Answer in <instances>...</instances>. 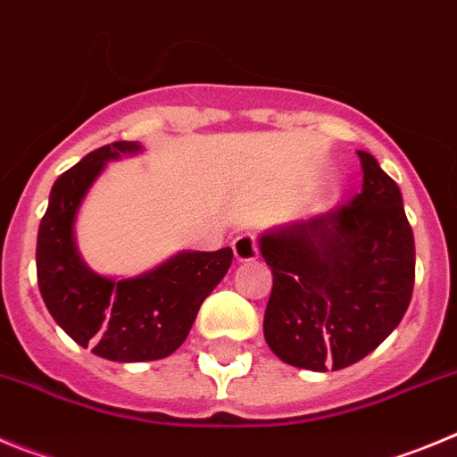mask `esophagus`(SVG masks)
<instances>
[{
  "mask_svg": "<svg viewBox=\"0 0 457 457\" xmlns=\"http://www.w3.org/2000/svg\"><path fill=\"white\" fill-rule=\"evenodd\" d=\"M232 250H234V257H237L238 262H253V259L259 254L257 241H254V234H250V232L238 234V237L234 238Z\"/></svg>",
  "mask_w": 457,
  "mask_h": 457,
  "instance_id": "1",
  "label": "esophagus"
}]
</instances>
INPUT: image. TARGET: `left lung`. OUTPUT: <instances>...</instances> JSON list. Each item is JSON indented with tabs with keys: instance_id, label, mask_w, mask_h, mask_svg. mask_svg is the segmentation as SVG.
I'll use <instances>...</instances> for the list:
<instances>
[{
	"instance_id": "obj_1",
	"label": "left lung",
	"mask_w": 457,
	"mask_h": 457,
	"mask_svg": "<svg viewBox=\"0 0 457 457\" xmlns=\"http://www.w3.org/2000/svg\"><path fill=\"white\" fill-rule=\"evenodd\" d=\"M348 203L259 237L273 273L264 337L291 367L339 371L376 351L408 310L414 237L398 184L369 152Z\"/></svg>"
}]
</instances>
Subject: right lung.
<instances>
[{
	"label": "right lung",
	"mask_w": 457,
	"mask_h": 457,
	"mask_svg": "<svg viewBox=\"0 0 457 457\" xmlns=\"http://www.w3.org/2000/svg\"><path fill=\"white\" fill-rule=\"evenodd\" d=\"M137 152V141H116L65 170L49 193L36 245L38 287L49 314L79 346L111 361H152L178 351L234 257L232 248L179 253L125 279L86 266L75 244L77 212L106 162Z\"/></svg>",
	"instance_id": "1"
}]
</instances>
